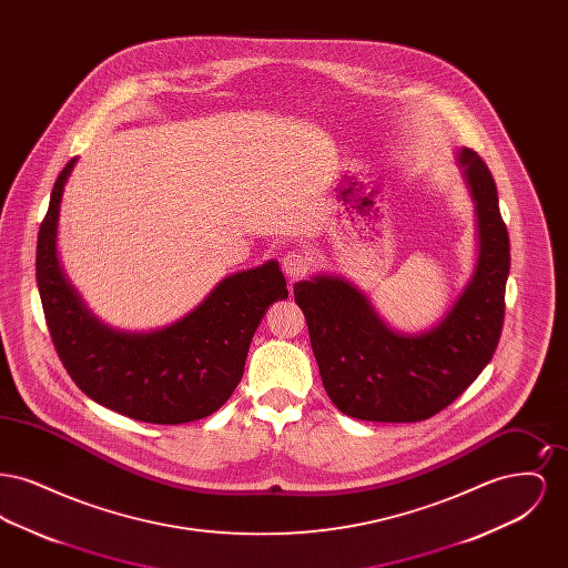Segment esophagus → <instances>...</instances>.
<instances>
[{
	"label": "esophagus",
	"instance_id": "esophagus-1",
	"mask_svg": "<svg viewBox=\"0 0 568 568\" xmlns=\"http://www.w3.org/2000/svg\"><path fill=\"white\" fill-rule=\"evenodd\" d=\"M281 266H283V272H285L287 276L297 278V276L306 274L308 268H311V257H308V253L302 251V248H292V251H287V253L283 255Z\"/></svg>",
	"mask_w": 568,
	"mask_h": 568
}]
</instances>
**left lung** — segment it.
<instances>
[{
  "instance_id": "8db88e82",
  "label": "left lung",
  "mask_w": 568,
  "mask_h": 568,
  "mask_svg": "<svg viewBox=\"0 0 568 568\" xmlns=\"http://www.w3.org/2000/svg\"><path fill=\"white\" fill-rule=\"evenodd\" d=\"M479 227L475 274L449 315L430 332L403 336L378 320L343 278L294 285L329 400L364 422H424L452 405L481 375L498 347L511 266L509 232L486 162L462 149Z\"/></svg>"
}]
</instances>
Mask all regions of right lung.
<instances>
[{
  "mask_svg": "<svg viewBox=\"0 0 568 568\" xmlns=\"http://www.w3.org/2000/svg\"><path fill=\"white\" fill-rule=\"evenodd\" d=\"M77 160L54 181L40 223L36 281L54 352L82 392L146 424L202 419L232 396L251 338L272 302L290 296L276 262L223 278L185 320L151 334L109 329L84 311L59 271L54 236L63 185Z\"/></svg>",
  "mask_w": 568,
  "mask_h": 568,
  "instance_id": "1",
  "label": "right lung"
}]
</instances>
